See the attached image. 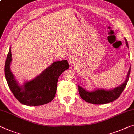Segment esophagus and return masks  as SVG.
Wrapping results in <instances>:
<instances>
[{"instance_id": "esophagus-1", "label": "esophagus", "mask_w": 134, "mask_h": 134, "mask_svg": "<svg viewBox=\"0 0 134 134\" xmlns=\"http://www.w3.org/2000/svg\"><path fill=\"white\" fill-rule=\"evenodd\" d=\"M69 62L71 65H74L76 63V59L74 56H70L69 57Z\"/></svg>"}]
</instances>
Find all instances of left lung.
Segmentation results:
<instances>
[{"mask_svg": "<svg viewBox=\"0 0 134 134\" xmlns=\"http://www.w3.org/2000/svg\"><path fill=\"white\" fill-rule=\"evenodd\" d=\"M125 40L126 46L129 48L128 43L125 38ZM130 72L131 66L129 67L125 81L118 87L113 88V89L105 90L101 88V89H95L93 91H88L79 85L80 95L85 101L93 104H105L114 101L120 96L124 88L126 87L127 81H128Z\"/></svg>", "mask_w": 134, "mask_h": 134, "instance_id": "8db88e82", "label": "left lung"}]
</instances>
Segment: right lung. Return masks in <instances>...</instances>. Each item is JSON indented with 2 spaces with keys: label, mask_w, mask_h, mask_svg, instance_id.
Listing matches in <instances>:
<instances>
[{
  "label": "right lung",
  "mask_w": 134,
  "mask_h": 134,
  "mask_svg": "<svg viewBox=\"0 0 134 134\" xmlns=\"http://www.w3.org/2000/svg\"><path fill=\"white\" fill-rule=\"evenodd\" d=\"M11 47L6 60L5 75L8 85L17 99L27 106H39L51 102L55 95L58 79L69 68L66 60L56 61L44 70L40 75L20 85L10 68L12 62Z\"/></svg>",
  "instance_id": "right-lung-1"
}]
</instances>
